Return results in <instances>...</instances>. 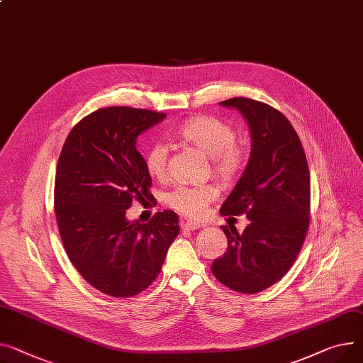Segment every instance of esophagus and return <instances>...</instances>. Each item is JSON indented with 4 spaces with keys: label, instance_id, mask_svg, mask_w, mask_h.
Returning <instances> with one entry per match:
<instances>
[{
    "label": "esophagus",
    "instance_id": "1",
    "mask_svg": "<svg viewBox=\"0 0 363 363\" xmlns=\"http://www.w3.org/2000/svg\"><path fill=\"white\" fill-rule=\"evenodd\" d=\"M181 228L185 229V230H197V229L201 228V225L197 223V222H189V220H186V222H182V223H181Z\"/></svg>",
    "mask_w": 363,
    "mask_h": 363
}]
</instances>
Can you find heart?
Listing matches in <instances>:
<instances>
[{
	"label": "heart",
	"instance_id": "heart-1",
	"mask_svg": "<svg viewBox=\"0 0 363 363\" xmlns=\"http://www.w3.org/2000/svg\"><path fill=\"white\" fill-rule=\"evenodd\" d=\"M178 135L211 159L214 171L223 179L239 174L245 163V153L235 144L236 133L228 123L214 116H199L186 121L178 128ZM144 164L152 177H163L167 166V146L155 140L144 152ZM217 199V189L211 185H177L164 196L169 207L189 217H201L211 201Z\"/></svg>",
	"mask_w": 363,
	"mask_h": 363
}]
</instances>
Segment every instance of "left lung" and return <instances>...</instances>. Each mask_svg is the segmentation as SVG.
I'll return each instance as SVG.
<instances>
[{"instance_id": "left-lung-1", "label": "left lung", "mask_w": 363, "mask_h": 363, "mask_svg": "<svg viewBox=\"0 0 363 363\" xmlns=\"http://www.w3.org/2000/svg\"><path fill=\"white\" fill-rule=\"evenodd\" d=\"M251 133L242 177L220 207L223 216L245 214L238 233L223 226L228 250L211 264L214 277L240 294H257L279 281L295 262L309 226L311 184L302 143L289 119L262 102L233 98Z\"/></svg>"}]
</instances>
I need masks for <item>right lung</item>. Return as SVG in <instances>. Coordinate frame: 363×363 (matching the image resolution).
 Masks as SVG:
<instances>
[{"mask_svg":"<svg viewBox=\"0 0 363 363\" xmlns=\"http://www.w3.org/2000/svg\"><path fill=\"white\" fill-rule=\"evenodd\" d=\"M166 113L128 106L91 112L72 128L55 175V216L72 265L102 294L130 298L147 289L179 233L178 214L128 220L134 200H152V178L135 143Z\"/></svg>","mask_w":363,"mask_h":363,"instance_id":"right-lung-1","label":"right lung"}]
</instances>
